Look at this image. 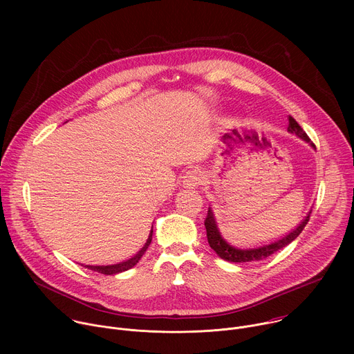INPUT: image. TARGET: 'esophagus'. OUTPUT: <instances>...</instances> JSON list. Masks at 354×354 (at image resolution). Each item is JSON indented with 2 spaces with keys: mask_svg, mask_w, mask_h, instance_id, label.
Masks as SVG:
<instances>
[{
  "mask_svg": "<svg viewBox=\"0 0 354 354\" xmlns=\"http://www.w3.org/2000/svg\"><path fill=\"white\" fill-rule=\"evenodd\" d=\"M201 180H203V174H201V171L197 168H192L183 176V186L187 189H193L197 187L201 183Z\"/></svg>",
  "mask_w": 354,
  "mask_h": 354,
  "instance_id": "obj_1",
  "label": "esophagus"
}]
</instances>
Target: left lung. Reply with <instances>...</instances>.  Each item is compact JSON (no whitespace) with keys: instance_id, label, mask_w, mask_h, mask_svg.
Returning a JSON list of instances; mask_svg holds the SVG:
<instances>
[{"instance_id":"left-lung-1","label":"left lung","mask_w":354,"mask_h":354,"mask_svg":"<svg viewBox=\"0 0 354 354\" xmlns=\"http://www.w3.org/2000/svg\"><path fill=\"white\" fill-rule=\"evenodd\" d=\"M287 131L291 133V134H295L301 140H304L306 142H308L313 148H315V145L308 138L307 133L301 129V126L291 116H288ZM310 214H311V212L306 216V218L302 220L292 231H290L288 234L283 235L281 238H279V239H276L273 242H269L266 245H261V246H257V248H245V249L236 248V246L228 243L224 239V236L221 235V232H220V230L217 227V221H216V217H214V213H213L212 207H209L205 225H206V231H207V241H209L212 249L216 252V254L221 259H224L227 262L242 263V262H255V261L266 259V258L272 257L273 254H276L277 250H280L284 246H287L288 243H291L301 234V231L304 230L307 223L310 221Z\"/></svg>"}]
</instances>
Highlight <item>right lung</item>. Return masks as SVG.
Segmentation results:
<instances>
[{
  "mask_svg": "<svg viewBox=\"0 0 354 354\" xmlns=\"http://www.w3.org/2000/svg\"><path fill=\"white\" fill-rule=\"evenodd\" d=\"M151 239H153V228H151L149 235H148L147 242L144 243V246L130 259H126V261H122V262H118V263H112V265H84V263H81V266L89 269V270L97 272V273H102V274H118V273L126 272V270L131 269L133 266H136L138 263V261L142 258V255L145 254V250L148 249V246L151 243Z\"/></svg>",
  "mask_w": 354,
  "mask_h": 354,
  "instance_id": "obj_1",
  "label": "right lung"
}]
</instances>
